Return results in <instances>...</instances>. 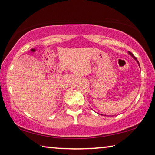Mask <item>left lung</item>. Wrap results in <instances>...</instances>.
<instances>
[{
  "label": "left lung",
  "mask_w": 155,
  "mask_h": 155,
  "mask_svg": "<svg viewBox=\"0 0 155 155\" xmlns=\"http://www.w3.org/2000/svg\"><path fill=\"white\" fill-rule=\"evenodd\" d=\"M128 53H129V54H130V56H132V57H133V58H134V59L137 61V63H138V64H139V66H140V64H139V61H137V58L134 57V55H133V54H132V53H131L130 51H129Z\"/></svg>",
  "instance_id": "obj_1"
}]
</instances>
